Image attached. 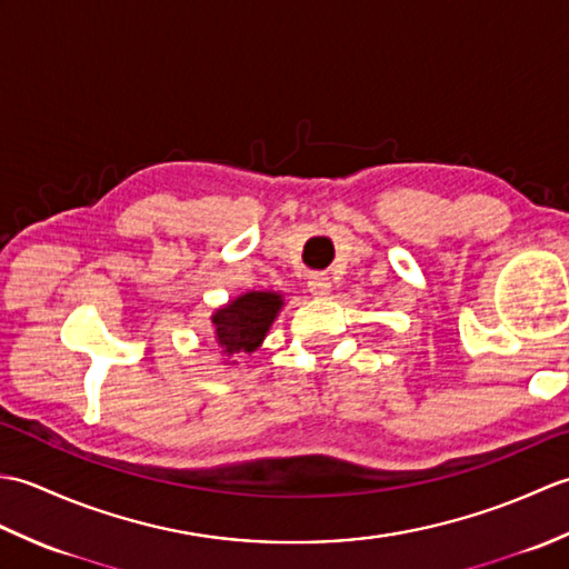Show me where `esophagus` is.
<instances>
[{"label":"esophagus","mask_w":569,"mask_h":569,"mask_svg":"<svg viewBox=\"0 0 569 569\" xmlns=\"http://www.w3.org/2000/svg\"><path fill=\"white\" fill-rule=\"evenodd\" d=\"M330 288H332V283H330V276H328V273H310V278H308V291H310L312 296H316V298L328 296Z\"/></svg>","instance_id":"esophagus-1"}]
</instances>
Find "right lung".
Here are the masks:
<instances>
[{
  "label": "right lung",
  "mask_w": 569,
  "mask_h": 569,
  "mask_svg": "<svg viewBox=\"0 0 569 569\" xmlns=\"http://www.w3.org/2000/svg\"><path fill=\"white\" fill-rule=\"evenodd\" d=\"M283 296L273 291H249L214 310L212 332L224 357L251 355L273 325Z\"/></svg>",
  "instance_id": "obj_1"
}]
</instances>
